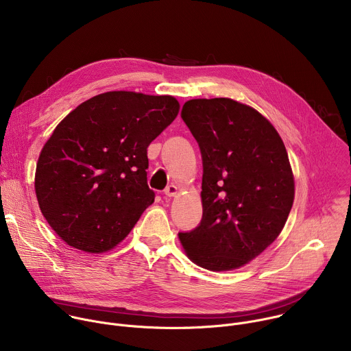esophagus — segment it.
I'll return each instance as SVG.
<instances>
[{"instance_id": "1", "label": "esophagus", "mask_w": 351, "mask_h": 351, "mask_svg": "<svg viewBox=\"0 0 351 351\" xmlns=\"http://www.w3.org/2000/svg\"><path fill=\"white\" fill-rule=\"evenodd\" d=\"M164 194H165L167 197H173V195L178 194V187H176L175 184H169V186H167V189L164 190Z\"/></svg>"}]
</instances>
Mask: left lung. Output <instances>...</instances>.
Returning a JSON list of instances; mask_svg holds the SVG:
<instances>
[{
	"label": "left lung",
	"mask_w": 351,
	"mask_h": 351,
	"mask_svg": "<svg viewBox=\"0 0 351 351\" xmlns=\"http://www.w3.org/2000/svg\"><path fill=\"white\" fill-rule=\"evenodd\" d=\"M180 117L202 153L203 218L179 239L197 265L236 269L279 236L291 210L285 144L260 112L230 98L190 99Z\"/></svg>",
	"instance_id": "1"
}]
</instances>
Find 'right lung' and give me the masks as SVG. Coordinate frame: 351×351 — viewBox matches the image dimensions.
Returning <instances> with one entry per match:
<instances>
[{
  "label": "right lung",
  "mask_w": 351,
  "mask_h": 351,
  "mask_svg": "<svg viewBox=\"0 0 351 351\" xmlns=\"http://www.w3.org/2000/svg\"><path fill=\"white\" fill-rule=\"evenodd\" d=\"M179 112L171 95L108 91L82 103L41 149L34 189L56 233L87 253L122 241L156 193L147 147Z\"/></svg>",
  "instance_id": "1"
}]
</instances>
